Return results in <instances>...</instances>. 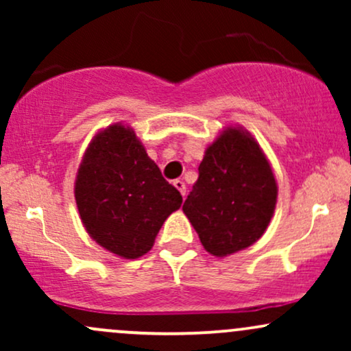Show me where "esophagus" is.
I'll return each instance as SVG.
<instances>
[{
  "label": "esophagus",
  "instance_id": "34e87169",
  "mask_svg": "<svg viewBox=\"0 0 351 351\" xmlns=\"http://www.w3.org/2000/svg\"><path fill=\"white\" fill-rule=\"evenodd\" d=\"M173 184H175V188L181 193V196L186 195V184H184L183 180H175L173 181Z\"/></svg>",
  "mask_w": 351,
  "mask_h": 351
}]
</instances>
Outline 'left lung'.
Wrapping results in <instances>:
<instances>
[{
  "label": "left lung",
  "mask_w": 351,
  "mask_h": 351,
  "mask_svg": "<svg viewBox=\"0 0 351 351\" xmlns=\"http://www.w3.org/2000/svg\"><path fill=\"white\" fill-rule=\"evenodd\" d=\"M184 215L209 254L228 256L256 243L269 226L277 184L263 150L243 128H228L204 153Z\"/></svg>",
  "instance_id": "obj_1"
}]
</instances>
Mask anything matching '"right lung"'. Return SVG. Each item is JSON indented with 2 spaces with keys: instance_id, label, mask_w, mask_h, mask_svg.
I'll return each instance as SVG.
<instances>
[{
  "instance_id": "add662e5",
  "label": "right lung",
  "mask_w": 351,
  "mask_h": 351,
  "mask_svg": "<svg viewBox=\"0 0 351 351\" xmlns=\"http://www.w3.org/2000/svg\"><path fill=\"white\" fill-rule=\"evenodd\" d=\"M74 193L92 239L125 259L150 251L165 219L183 203L134 130L120 123L88 145Z\"/></svg>"
}]
</instances>
